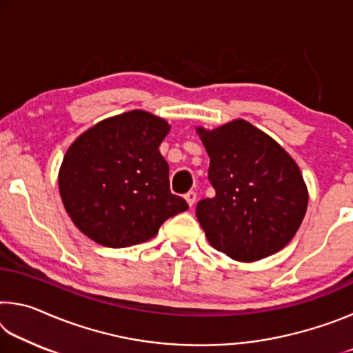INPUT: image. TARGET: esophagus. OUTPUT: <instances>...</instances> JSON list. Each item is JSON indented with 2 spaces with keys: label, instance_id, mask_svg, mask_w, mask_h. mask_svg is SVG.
I'll return each mask as SVG.
<instances>
[{
  "label": "esophagus",
  "instance_id": "34e87169",
  "mask_svg": "<svg viewBox=\"0 0 353 353\" xmlns=\"http://www.w3.org/2000/svg\"><path fill=\"white\" fill-rule=\"evenodd\" d=\"M196 191H188L187 194H185V199H187V202H188V205L190 207H193L194 205V202H196Z\"/></svg>",
  "mask_w": 353,
  "mask_h": 353
}]
</instances>
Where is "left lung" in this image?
Wrapping results in <instances>:
<instances>
[{
	"instance_id": "obj_1",
	"label": "left lung",
	"mask_w": 353,
	"mask_h": 353,
	"mask_svg": "<svg viewBox=\"0 0 353 353\" xmlns=\"http://www.w3.org/2000/svg\"><path fill=\"white\" fill-rule=\"evenodd\" d=\"M196 130L210 157L208 181L216 191L196 205L208 243L238 261L279 252L296 235L308 205L297 163L244 119Z\"/></svg>"
}]
</instances>
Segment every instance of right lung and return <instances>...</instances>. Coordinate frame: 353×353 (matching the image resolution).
I'll use <instances>...</instances> for the list:
<instances>
[{
	"mask_svg": "<svg viewBox=\"0 0 353 353\" xmlns=\"http://www.w3.org/2000/svg\"><path fill=\"white\" fill-rule=\"evenodd\" d=\"M170 126L145 110L107 118L77 137L59 171L71 221L107 248L151 240L160 225L188 208L170 190V166L159 151Z\"/></svg>",
	"mask_w": 353,
	"mask_h": 353,
	"instance_id": "1",
	"label": "right lung"
}]
</instances>
